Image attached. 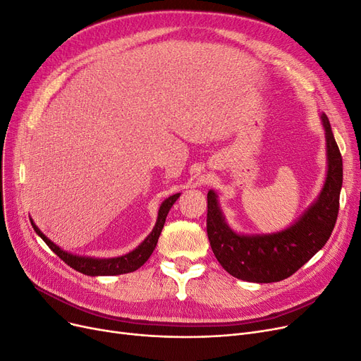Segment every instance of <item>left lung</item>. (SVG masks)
I'll return each mask as SVG.
<instances>
[{
	"instance_id": "1",
	"label": "left lung",
	"mask_w": 361,
	"mask_h": 361,
	"mask_svg": "<svg viewBox=\"0 0 361 361\" xmlns=\"http://www.w3.org/2000/svg\"><path fill=\"white\" fill-rule=\"evenodd\" d=\"M327 145V176L322 192L290 228L266 235L236 233L226 223L217 193L209 190L207 233L216 259L232 276L250 283L288 278L324 247L336 224L342 189V156L327 116L322 114Z\"/></svg>"
}]
</instances>
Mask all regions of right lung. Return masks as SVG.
<instances>
[{
    "label": "right lung",
    "instance_id": "obj_1",
    "mask_svg": "<svg viewBox=\"0 0 361 361\" xmlns=\"http://www.w3.org/2000/svg\"><path fill=\"white\" fill-rule=\"evenodd\" d=\"M180 197V193H176L169 196L168 199L162 202L157 212V220L153 231L150 232V235L147 236L144 241L130 252L125 256L120 257H111V259H97V257H86V256H75L71 255V252H66L62 248H59L56 244H53L50 239L39 231L35 223L31 219V224L35 231V233L43 239V241L49 245V248L55 252L58 257H61L66 264L71 266L73 269H75L77 272H82L85 275L89 276H98V275H120V274H129L137 271L138 268L149 260V257L152 256L153 250L156 248L157 239L160 236V232L164 229V224L166 220L168 212L171 209V207L176 204L177 199Z\"/></svg>",
    "mask_w": 361,
    "mask_h": 361
}]
</instances>
